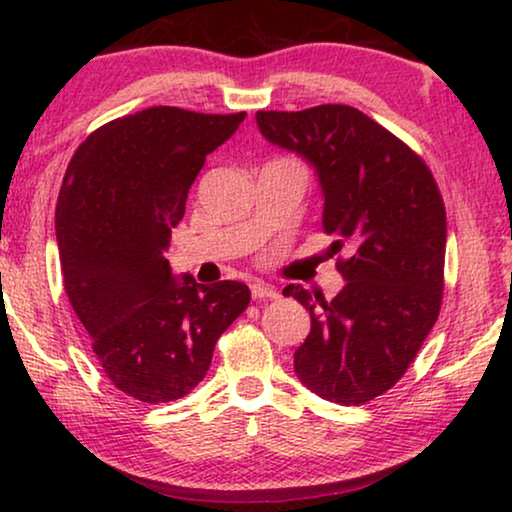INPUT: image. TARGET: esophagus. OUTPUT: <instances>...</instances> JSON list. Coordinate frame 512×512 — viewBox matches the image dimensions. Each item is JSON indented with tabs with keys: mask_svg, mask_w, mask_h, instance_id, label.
Returning <instances> with one entry per match:
<instances>
[{
	"mask_svg": "<svg viewBox=\"0 0 512 512\" xmlns=\"http://www.w3.org/2000/svg\"><path fill=\"white\" fill-rule=\"evenodd\" d=\"M279 291L275 289V286L265 284V282H254L251 284V298L254 300H265V298H277Z\"/></svg>",
	"mask_w": 512,
	"mask_h": 512,
	"instance_id": "esophagus-1",
	"label": "esophagus"
}]
</instances>
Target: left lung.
I'll return each mask as SVG.
<instances>
[{"instance_id":"obj_1","label":"left lung","mask_w":512,"mask_h":512,"mask_svg":"<svg viewBox=\"0 0 512 512\" xmlns=\"http://www.w3.org/2000/svg\"><path fill=\"white\" fill-rule=\"evenodd\" d=\"M261 135L317 174L321 226L349 242L345 286L331 303L289 284L310 310V335L293 354L298 380L326 401L359 405L394 387L436 324L443 298L447 221L424 160L363 111L321 104L258 111Z\"/></svg>"}]
</instances>
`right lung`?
<instances>
[{"label": "right lung", "instance_id": "1", "mask_svg": "<svg viewBox=\"0 0 512 512\" xmlns=\"http://www.w3.org/2000/svg\"><path fill=\"white\" fill-rule=\"evenodd\" d=\"M240 114L151 107L95 130L67 167L58 207L65 291L123 394L167 403L202 382L219 335L247 310L242 282L174 277L165 251L188 188Z\"/></svg>", "mask_w": 512, "mask_h": 512}]
</instances>
